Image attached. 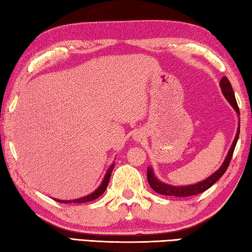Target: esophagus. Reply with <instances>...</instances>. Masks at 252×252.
<instances>
[{"mask_svg": "<svg viewBox=\"0 0 252 252\" xmlns=\"http://www.w3.org/2000/svg\"><path fill=\"white\" fill-rule=\"evenodd\" d=\"M141 139H142V135H140V134L136 135V140H138V141H141Z\"/></svg>", "mask_w": 252, "mask_h": 252, "instance_id": "obj_1", "label": "esophagus"}]
</instances>
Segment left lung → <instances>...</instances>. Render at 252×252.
<instances>
[{"label":"left lung","mask_w":252,"mask_h":252,"mask_svg":"<svg viewBox=\"0 0 252 252\" xmlns=\"http://www.w3.org/2000/svg\"><path fill=\"white\" fill-rule=\"evenodd\" d=\"M220 88L223 95H225L226 99L229 101V103L232 106V108L235 109L237 113L239 114V107H238L236 98H235V94L234 90H232L231 84L228 80L227 77H222L220 80ZM239 132H240V125L239 127H238L236 138L232 142V145L228 152L227 158L223 161L221 167L219 168L217 172H215L212 176H209L208 178H206L205 181L197 183L195 185H189V186H172V185H167L164 184V183L159 182L157 177L154 176L152 168H148V174H146V177H148V182L150 186L152 187V189H154L157 193L162 194V195H166V196H174V197H189V196H194L200 193H204L206 189H208L209 187H212L215 183H216L219 178H220L225 172L227 171L228 166H229V163L231 161L232 154H234V151L236 148L238 138H239Z\"/></svg>","instance_id":"left-lung-1"}]
</instances>
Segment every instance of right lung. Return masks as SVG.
Segmentation results:
<instances>
[{"label": "right lung", "mask_w": 252, "mask_h": 252, "mask_svg": "<svg viewBox=\"0 0 252 252\" xmlns=\"http://www.w3.org/2000/svg\"><path fill=\"white\" fill-rule=\"evenodd\" d=\"M113 167H114V163L110 166V168H109V170H108L106 176H104L103 181L101 183V185H100L98 189H95V191H94L93 194H90L88 196H85V197L79 198V199H75V200H59V199H55V200H57L58 203H63V204H67V203H75V204L78 203V204H80V203H87V202H91V200L97 199L99 196H101L104 193V190L107 189V186L109 184V181H110V177H111V173H112Z\"/></svg>", "instance_id": "1"}]
</instances>
